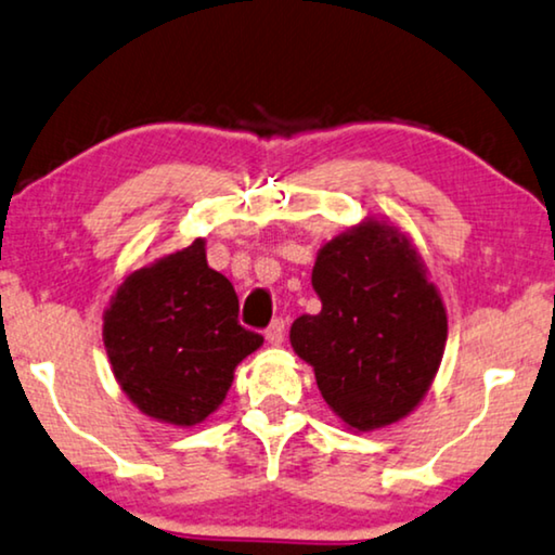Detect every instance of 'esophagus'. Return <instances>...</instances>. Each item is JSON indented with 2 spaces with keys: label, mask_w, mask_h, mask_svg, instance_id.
Returning a JSON list of instances; mask_svg holds the SVG:
<instances>
[{
  "label": "esophagus",
  "mask_w": 555,
  "mask_h": 555,
  "mask_svg": "<svg viewBox=\"0 0 555 555\" xmlns=\"http://www.w3.org/2000/svg\"><path fill=\"white\" fill-rule=\"evenodd\" d=\"M284 337H286V319H274V322H271L269 326H267V341L269 345H281V341H284Z\"/></svg>",
  "instance_id": "34e87169"
}]
</instances>
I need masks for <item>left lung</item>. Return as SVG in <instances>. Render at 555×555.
Masks as SVG:
<instances>
[{
  "mask_svg": "<svg viewBox=\"0 0 555 555\" xmlns=\"http://www.w3.org/2000/svg\"><path fill=\"white\" fill-rule=\"evenodd\" d=\"M319 314H301L288 339L314 366L319 392L354 430L410 415L430 389L448 339V314L408 238L364 221L317 256Z\"/></svg>",
  "mask_w": 555,
  "mask_h": 555,
  "instance_id": "1",
  "label": "left lung"
}]
</instances>
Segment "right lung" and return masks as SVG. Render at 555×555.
<instances>
[{
    "mask_svg": "<svg viewBox=\"0 0 555 555\" xmlns=\"http://www.w3.org/2000/svg\"><path fill=\"white\" fill-rule=\"evenodd\" d=\"M103 339L140 412L183 427L223 402L236 364L263 341L238 324V296L208 267L203 238L122 281L105 311Z\"/></svg>",
    "mask_w": 555,
    "mask_h": 555,
    "instance_id": "add662e5",
    "label": "right lung"
}]
</instances>
